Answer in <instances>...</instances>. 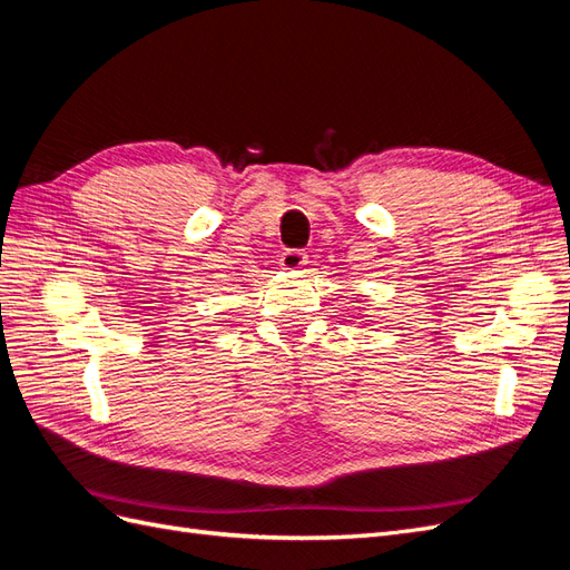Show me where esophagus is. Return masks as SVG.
<instances>
[{"label":"esophagus","mask_w":570,"mask_h":570,"mask_svg":"<svg viewBox=\"0 0 570 570\" xmlns=\"http://www.w3.org/2000/svg\"><path fill=\"white\" fill-rule=\"evenodd\" d=\"M306 252L302 249H285L281 254V266L287 268V271H295V268H302L306 264Z\"/></svg>","instance_id":"34e87169"}]
</instances>
